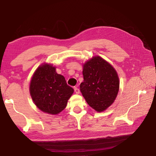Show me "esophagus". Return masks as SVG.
<instances>
[{"label":"esophagus","mask_w":156,"mask_h":156,"mask_svg":"<svg viewBox=\"0 0 156 156\" xmlns=\"http://www.w3.org/2000/svg\"><path fill=\"white\" fill-rule=\"evenodd\" d=\"M74 90H75V92L76 94H79L80 93V90L77 87H74Z\"/></svg>","instance_id":"34e87169"}]
</instances>
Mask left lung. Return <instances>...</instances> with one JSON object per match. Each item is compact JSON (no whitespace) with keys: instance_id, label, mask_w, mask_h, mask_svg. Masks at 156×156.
<instances>
[{"instance_id":"obj_1","label":"left lung","mask_w":156,"mask_h":156,"mask_svg":"<svg viewBox=\"0 0 156 156\" xmlns=\"http://www.w3.org/2000/svg\"><path fill=\"white\" fill-rule=\"evenodd\" d=\"M84 81L80 90L88 104L98 112L105 110L114 102L119 90V79L115 69L100 56L83 66Z\"/></svg>"}]
</instances>
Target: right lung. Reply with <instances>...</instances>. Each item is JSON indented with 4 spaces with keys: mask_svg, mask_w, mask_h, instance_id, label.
<instances>
[{
    "mask_svg": "<svg viewBox=\"0 0 156 156\" xmlns=\"http://www.w3.org/2000/svg\"><path fill=\"white\" fill-rule=\"evenodd\" d=\"M73 89L68 85L62 75L50 64H43L32 78L30 93L37 107L43 112L56 115L66 107Z\"/></svg>",
    "mask_w": 156,
    "mask_h": 156,
    "instance_id": "right-lung-1",
    "label": "right lung"
}]
</instances>
